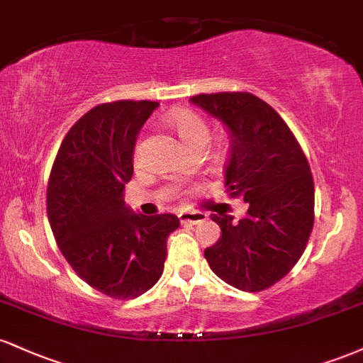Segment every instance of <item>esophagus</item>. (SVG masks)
Masks as SVG:
<instances>
[{
	"label": "esophagus",
	"mask_w": 363,
	"mask_h": 363,
	"mask_svg": "<svg viewBox=\"0 0 363 363\" xmlns=\"http://www.w3.org/2000/svg\"><path fill=\"white\" fill-rule=\"evenodd\" d=\"M206 218L208 215L203 213V211H182V213L179 215V220L184 225H198L205 222Z\"/></svg>",
	"instance_id": "34e87169"
}]
</instances>
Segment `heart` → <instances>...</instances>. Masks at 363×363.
I'll return each instance as SVG.
<instances>
[{"label": "heart", "mask_w": 363, "mask_h": 363, "mask_svg": "<svg viewBox=\"0 0 363 363\" xmlns=\"http://www.w3.org/2000/svg\"><path fill=\"white\" fill-rule=\"evenodd\" d=\"M172 124L176 128L177 135L184 141L186 147L196 143L206 145L210 141V128L199 118L198 114L191 111H179L172 116Z\"/></svg>", "instance_id": "b5f03b06"}]
</instances>
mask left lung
Returning a JSON list of instances; mask_svg holds the SVG:
<instances>
[{
    "instance_id": "1",
    "label": "left lung",
    "mask_w": 363,
    "mask_h": 363,
    "mask_svg": "<svg viewBox=\"0 0 363 363\" xmlns=\"http://www.w3.org/2000/svg\"><path fill=\"white\" fill-rule=\"evenodd\" d=\"M222 121L230 136L225 187L247 203L239 222L211 215L222 228L205 257L218 278L242 291H261L301 259L314 225V181L301 145L272 106L247 91L191 97Z\"/></svg>"
}]
</instances>
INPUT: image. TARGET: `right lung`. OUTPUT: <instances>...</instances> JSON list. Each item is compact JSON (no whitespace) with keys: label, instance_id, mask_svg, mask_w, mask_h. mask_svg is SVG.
Returning <instances> with one entry per match:
<instances>
[{"label":"right lung","instance_id":"right-lung-1","mask_svg":"<svg viewBox=\"0 0 363 363\" xmlns=\"http://www.w3.org/2000/svg\"><path fill=\"white\" fill-rule=\"evenodd\" d=\"M158 102L101 104L69 129L48 184L54 239L74 273L114 298H135L162 277L176 215L135 213L124 203L140 129Z\"/></svg>","mask_w":363,"mask_h":363}]
</instances>
